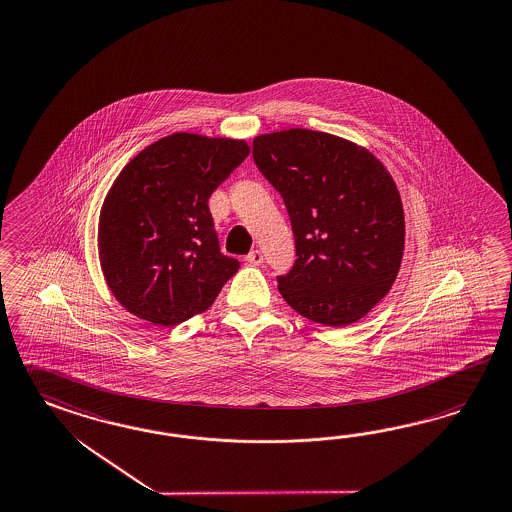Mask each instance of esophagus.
<instances>
[{"mask_svg": "<svg viewBox=\"0 0 512 512\" xmlns=\"http://www.w3.org/2000/svg\"><path fill=\"white\" fill-rule=\"evenodd\" d=\"M245 260H247V263H250V265H262L263 254L260 250H252Z\"/></svg>", "mask_w": 512, "mask_h": 512, "instance_id": "1", "label": "esophagus"}]
</instances>
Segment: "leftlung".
I'll list each match as a JSON object with an SVG mask.
<instances>
[{
	"mask_svg": "<svg viewBox=\"0 0 512 512\" xmlns=\"http://www.w3.org/2000/svg\"><path fill=\"white\" fill-rule=\"evenodd\" d=\"M252 156L284 198L295 236V265L276 278L280 295L315 323H356L386 297L403 260L394 178L364 146L304 128L258 135Z\"/></svg>",
	"mask_w": 512,
	"mask_h": 512,
	"instance_id": "obj_1",
	"label": "left lung"
}]
</instances>
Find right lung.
<instances>
[{
    "mask_svg": "<svg viewBox=\"0 0 512 512\" xmlns=\"http://www.w3.org/2000/svg\"><path fill=\"white\" fill-rule=\"evenodd\" d=\"M249 154L243 139L172 133L120 171L100 210L98 256L130 314L174 327L208 310L236 275L208 198Z\"/></svg>",
    "mask_w": 512,
    "mask_h": 512,
    "instance_id": "add662e5",
    "label": "right lung"
}]
</instances>
